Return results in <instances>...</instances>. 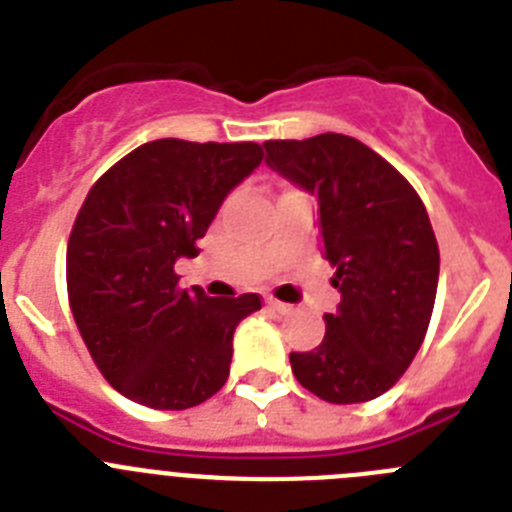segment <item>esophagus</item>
I'll return each mask as SVG.
<instances>
[{"mask_svg": "<svg viewBox=\"0 0 512 512\" xmlns=\"http://www.w3.org/2000/svg\"><path fill=\"white\" fill-rule=\"evenodd\" d=\"M266 305H269L274 312H279V315H289V312H292V305L274 300V297H269V300H266Z\"/></svg>", "mask_w": 512, "mask_h": 512, "instance_id": "1", "label": "esophagus"}]
</instances>
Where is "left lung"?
Listing matches in <instances>:
<instances>
[{
    "mask_svg": "<svg viewBox=\"0 0 512 512\" xmlns=\"http://www.w3.org/2000/svg\"><path fill=\"white\" fill-rule=\"evenodd\" d=\"M266 164L318 194L336 315L320 346L289 354L297 382L333 405L374 400L418 354L438 287V243L413 184L361 140L323 133L266 140Z\"/></svg>",
    "mask_w": 512,
    "mask_h": 512,
    "instance_id": "obj_1",
    "label": "left lung"
}]
</instances>
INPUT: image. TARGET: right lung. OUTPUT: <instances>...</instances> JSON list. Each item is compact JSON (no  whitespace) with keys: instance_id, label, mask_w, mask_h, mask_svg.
Returning <instances> with one entry per match:
<instances>
[{"instance_id":"1","label":"right lung","mask_w":512,"mask_h":512,"mask_svg":"<svg viewBox=\"0 0 512 512\" xmlns=\"http://www.w3.org/2000/svg\"><path fill=\"white\" fill-rule=\"evenodd\" d=\"M264 151L259 143H143L99 176L74 220L66 289L102 377L153 410H187L225 384L235 325L261 297L182 289L176 259H194L217 207Z\"/></svg>"}]
</instances>
